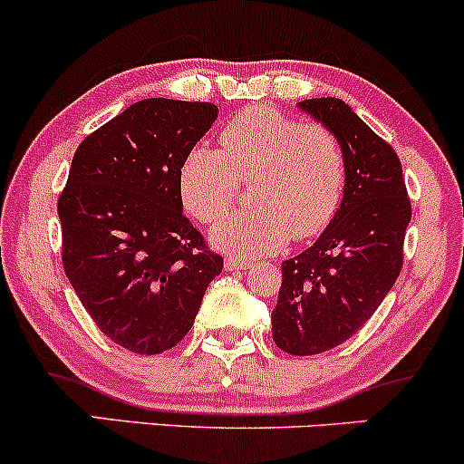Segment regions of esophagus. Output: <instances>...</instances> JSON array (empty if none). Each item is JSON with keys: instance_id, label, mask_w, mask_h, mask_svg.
<instances>
[{"instance_id": "esophagus-1", "label": "esophagus", "mask_w": 464, "mask_h": 464, "mask_svg": "<svg viewBox=\"0 0 464 464\" xmlns=\"http://www.w3.org/2000/svg\"><path fill=\"white\" fill-rule=\"evenodd\" d=\"M252 266V258L237 256V254H230L226 256V270H246V267Z\"/></svg>"}]
</instances>
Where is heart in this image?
Wrapping results in <instances>:
<instances>
[{"instance_id": "b5f03b06", "label": "heart", "mask_w": 464, "mask_h": 464, "mask_svg": "<svg viewBox=\"0 0 464 464\" xmlns=\"http://www.w3.org/2000/svg\"><path fill=\"white\" fill-rule=\"evenodd\" d=\"M252 178L247 211L220 217ZM347 154L325 123H303L272 108H246L221 130V148L198 143L183 154L179 192L212 241L234 254H272L325 232L341 208Z\"/></svg>"}]
</instances>
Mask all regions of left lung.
<instances>
[{
    "label": "left lung",
    "instance_id": "8db88e82",
    "mask_svg": "<svg viewBox=\"0 0 464 464\" xmlns=\"http://www.w3.org/2000/svg\"><path fill=\"white\" fill-rule=\"evenodd\" d=\"M301 108L341 139L347 154L343 203L312 247L283 261L272 336L292 356L341 345L361 330L402 267L411 218L401 159L390 143L336 97Z\"/></svg>",
    "mask_w": 464,
    "mask_h": 464
}]
</instances>
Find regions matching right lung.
I'll list each match as a JSON object with an SVG mask.
<instances>
[{
	"label": "right lung",
	"mask_w": 464,
	"mask_h": 464,
	"mask_svg": "<svg viewBox=\"0 0 464 464\" xmlns=\"http://www.w3.org/2000/svg\"><path fill=\"white\" fill-rule=\"evenodd\" d=\"M214 119L208 102L143 99L72 157L57 201L63 270L94 325L128 352L177 345L223 270L179 192L183 154Z\"/></svg>",
	"instance_id": "1"
}]
</instances>
